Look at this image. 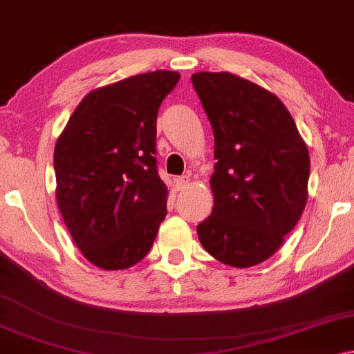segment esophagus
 <instances>
[{
  "label": "esophagus",
  "instance_id": "1",
  "mask_svg": "<svg viewBox=\"0 0 354 354\" xmlns=\"http://www.w3.org/2000/svg\"><path fill=\"white\" fill-rule=\"evenodd\" d=\"M176 183H177V188L178 189H185L189 185V177L188 176H182V177H177L176 178Z\"/></svg>",
  "mask_w": 354,
  "mask_h": 354
}]
</instances>
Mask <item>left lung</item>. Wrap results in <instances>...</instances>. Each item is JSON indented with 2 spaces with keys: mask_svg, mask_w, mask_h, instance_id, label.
I'll list each match as a JSON object with an SVG mask.
<instances>
[{
  "mask_svg": "<svg viewBox=\"0 0 354 354\" xmlns=\"http://www.w3.org/2000/svg\"><path fill=\"white\" fill-rule=\"evenodd\" d=\"M215 138L214 209L199 223L205 252L232 268L269 259L301 218L310 158L283 102L231 73L192 75Z\"/></svg>",
  "mask_w": 354,
  "mask_h": 354,
  "instance_id": "obj_1",
  "label": "left lung"
}]
</instances>
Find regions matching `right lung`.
I'll use <instances>...</instances> for the list:
<instances>
[{"instance_id": "right-lung-1", "label": "right lung", "mask_w": 354, "mask_h": 354, "mask_svg": "<svg viewBox=\"0 0 354 354\" xmlns=\"http://www.w3.org/2000/svg\"><path fill=\"white\" fill-rule=\"evenodd\" d=\"M178 79L161 69L90 91L57 140L58 209L75 245L97 268L138 264L167 214L155 158L156 117Z\"/></svg>"}]
</instances>
